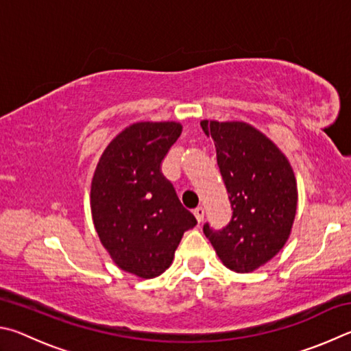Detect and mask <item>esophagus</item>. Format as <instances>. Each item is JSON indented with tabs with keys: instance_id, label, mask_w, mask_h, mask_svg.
<instances>
[{
	"instance_id": "obj_1",
	"label": "esophagus",
	"mask_w": 351,
	"mask_h": 351,
	"mask_svg": "<svg viewBox=\"0 0 351 351\" xmlns=\"http://www.w3.org/2000/svg\"><path fill=\"white\" fill-rule=\"evenodd\" d=\"M194 216H195V219H197V222H202V220H204V216H205V210H204V206H197V208H194Z\"/></svg>"
}]
</instances>
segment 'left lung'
Segmentation results:
<instances>
[{
	"label": "left lung",
	"instance_id": "1",
	"mask_svg": "<svg viewBox=\"0 0 351 351\" xmlns=\"http://www.w3.org/2000/svg\"><path fill=\"white\" fill-rule=\"evenodd\" d=\"M214 140L217 165L232 208L222 230L204 225L219 259L236 273H251L284 248L298 208L290 162L267 135L243 121L202 120Z\"/></svg>",
	"mask_w": 351,
	"mask_h": 351
}]
</instances>
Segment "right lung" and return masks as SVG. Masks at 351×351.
Here are the masks:
<instances>
[{
    "label": "right lung",
    "mask_w": 351,
    "mask_h": 351,
    "mask_svg": "<svg viewBox=\"0 0 351 351\" xmlns=\"http://www.w3.org/2000/svg\"><path fill=\"white\" fill-rule=\"evenodd\" d=\"M180 134L176 121L134 123L108 145L92 177L90 211L100 242L117 265L143 279L169 268L183 232L197 225L162 174Z\"/></svg>",
    "instance_id": "add662e5"
}]
</instances>
